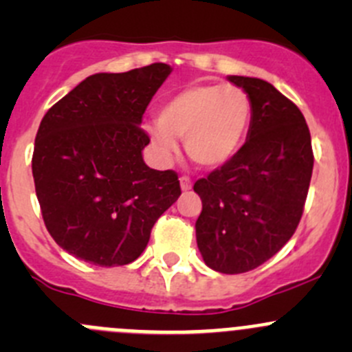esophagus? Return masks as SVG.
<instances>
[{"label": "esophagus", "mask_w": 352, "mask_h": 352, "mask_svg": "<svg viewBox=\"0 0 352 352\" xmlns=\"http://www.w3.org/2000/svg\"><path fill=\"white\" fill-rule=\"evenodd\" d=\"M180 187H182V190H190L192 189V180L189 177H180Z\"/></svg>", "instance_id": "esophagus-1"}]
</instances>
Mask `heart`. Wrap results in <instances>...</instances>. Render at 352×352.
Masks as SVG:
<instances>
[{
  "label": "heart",
  "instance_id": "1",
  "mask_svg": "<svg viewBox=\"0 0 352 352\" xmlns=\"http://www.w3.org/2000/svg\"><path fill=\"white\" fill-rule=\"evenodd\" d=\"M252 100L232 85H190L170 95L158 107V122L144 126L153 146L165 160L179 151L202 168L228 163L243 146L252 124Z\"/></svg>",
  "mask_w": 352,
  "mask_h": 352
}]
</instances>
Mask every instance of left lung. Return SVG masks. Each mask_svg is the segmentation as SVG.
I'll return each instance as SVG.
<instances>
[{
	"label": "left lung",
	"mask_w": 352,
	"mask_h": 352,
	"mask_svg": "<svg viewBox=\"0 0 352 352\" xmlns=\"http://www.w3.org/2000/svg\"><path fill=\"white\" fill-rule=\"evenodd\" d=\"M252 100L240 151L194 184L202 201L196 221L206 265L223 274L252 271L293 236L310 187L311 138L300 109L261 78L228 76Z\"/></svg>",
	"instance_id": "1"
}]
</instances>
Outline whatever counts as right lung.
<instances>
[{
  "label": "right lung",
  "instance_id": "add662e5",
  "mask_svg": "<svg viewBox=\"0 0 352 352\" xmlns=\"http://www.w3.org/2000/svg\"><path fill=\"white\" fill-rule=\"evenodd\" d=\"M172 73L163 63L97 73L52 105L35 136L32 173L56 243L102 267L136 261L156 219L180 196L172 170L150 168L141 120Z\"/></svg>",
  "mask_w": 352,
  "mask_h": 352
}]
</instances>
